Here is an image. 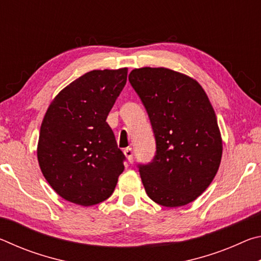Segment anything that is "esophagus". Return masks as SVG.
Here are the masks:
<instances>
[{
  "label": "esophagus",
  "mask_w": 261,
  "mask_h": 261,
  "mask_svg": "<svg viewBox=\"0 0 261 261\" xmlns=\"http://www.w3.org/2000/svg\"><path fill=\"white\" fill-rule=\"evenodd\" d=\"M124 154L127 159V161H129L130 163L134 162V149H132L131 147H126L124 149Z\"/></svg>",
  "instance_id": "1"
}]
</instances>
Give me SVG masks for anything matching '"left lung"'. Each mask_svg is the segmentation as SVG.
Wrapping results in <instances>:
<instances>
[{"mask_svg": "<svg viewBox=\"0 0 261 261\" xmlns=\"http://www.w3.org/2000/svg\"><path fill=\"white\" fill-rule=\"evenodd\" d=\"M129 82L146 108L155 137L152 162L138 165L145 191L165 207L190 204L208 188L222 156L208 96L193 78L167 68L135 69Z\"/></svg>", "mask_w": 261, "mask_h": 261, "instance_id": "8db88e82", "label": "left lung"}]
</instances>
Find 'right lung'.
Masks as SVG:
<instances>
[{
  "instance_id": "obj_1",
  "label": "right lung",
  "mask_w": 261,
  "mask_h": 261,
  "mask_svg": "<svg viewBox=\"0 0 261 261\" xmlns=\"http://www.w3.org/2000/svg\"><path fill=\"white\" fill-rule=\"evenodd\" d=\"M126 77V68L93 70L64 87L48 107L38 161L47 182L63 199L92 206L114 192L125 156L106 120Z\"/></svg>"
}]
</instances>
